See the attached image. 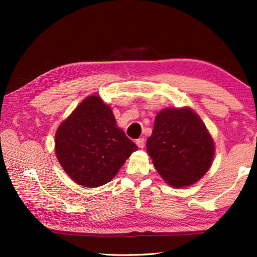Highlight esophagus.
Masks as SVG:
<instances>
[{"mask_svg":"<svg viewBox=\"0 0 257 257\" xmlns=\"http://www.w3.org/2000/svg\"><path fill=\"white\" fill-rule=\"evenodd\" d=\"M136 145L138 146V148L143 149L144 147H145V139H144V138H139V139H137V140H136Z\"/></svg>","mask_w":257,"mask_h":257,"instance_id":"obj_1","label":"esophagus"}]
</instances>
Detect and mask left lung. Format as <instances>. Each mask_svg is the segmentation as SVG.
Here are the masks:
<instances>
[{
	"label": "left lung",
	"mask_w": 257,
	"mask_h": 257,
	"mask_svg": "<svg viewBox=\"0 0 257 257\" xmlns=\"http://www.w3.org/2000/svg\"><path fill=\"white\" fill-rule=\"evenodd\" d=\"M147 151L169 185L185 188L198 182L209 170L215 146L193 109L166 108L156 116Z\"/></svg>",
	"instance_id": "obj_1"
}]
</instances>
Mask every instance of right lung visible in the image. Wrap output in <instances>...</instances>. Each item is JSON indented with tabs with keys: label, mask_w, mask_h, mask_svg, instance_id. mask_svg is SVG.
Returning a JSON list of instances; mask_svg holds the SVG:
<instances>
[{
	"label": "right lung",
	"mask_w": 257,
	"mask_h": 257,
	"mask_svg": "<svg viewBox=\"0 0 257 257\" xmlns=\"http://www.w3.org/2000/svg\"><path fill=\"white\" fill-rule=\"evenodd\" d=\"M136 150L138 147L117 125L111 107L98 95L86 97L55 134L59 165L86 188L111 181Z\"/></svg>",
	"instance_id": "1"
}]
</instances>
